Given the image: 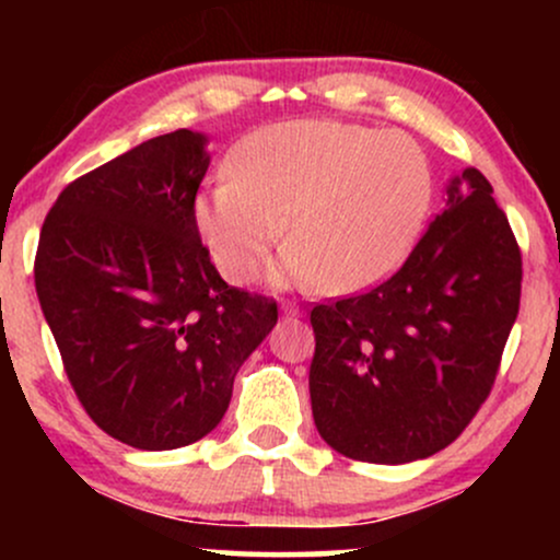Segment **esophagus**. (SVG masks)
Segmentation results:
<instances>
[{
    "mask_svg": "<svg viewBox=\"0 0 560 560\" xmlns=\"http://www.w3.org/2000/svg\"><path fill=\"white\" fill-rule=\"evenodd\" d=\"M281 313H284L287 318H300V305H294V302H284V305H281Z\"/></svg>",
    "mask_w": 560,
    "mask_h": 560,
    "instance_id": "obj_1",
    "label": "esophagus"
}]
</instances>
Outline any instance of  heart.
Listing matches in <instances>:
<instances>
[{"label":"heart","mask_w":560,"mask_h":560,"mask_svg":"<svg viewBox=\"0 0 560 560\" xmlns=\"http://www.w3.org/2000/svg\"><path fill=\"white\" fill-rule=\"evenodd\" d=\"M432 168L397 131L287 120L249 133L231 176L195 199V223L218 271L249 281L284 231L281 279L361 292L402 266L432 205Z\"/></svg>","instance_id":"b5f03b06"}]
</instances>
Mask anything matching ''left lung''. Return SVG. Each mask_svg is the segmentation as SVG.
<instances>
[{
  "instance_id": "obj_1",
  "label": "left lung",
  "mask_w": 560,
  "mask_h": 560,
  "mask_svg": "<svg viewBox=\"0 0 560 560\" xmlns=\"http://www.w3.org/2000/svg\"><path fill=\"white\" fill-rule=\"evenodd\" d=\"M522 249L477 168L395 276L311 311L313 421L365 464H410L455 440L498 376L518 316Z\"/></svg>"
}]
</instances>
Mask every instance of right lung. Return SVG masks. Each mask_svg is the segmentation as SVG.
<instances>
[{"label": "right lung", "mask_w": 560, "mask_h": 560, "mask_svg": "<svg viewBox=\"0 0 560 560\" xmlns=\"http://www.w3.org/2000/svg\"><path fill=\"white\" fill-rule=\"evenodd\" d=\"M189 128L75 178L38 236L34 279L75 395L102 432L139 450L202 440L234 376L279 320L229 287L195 223L210 155Z\"/></svg>", "instance_id": "1"}]
</instances>
